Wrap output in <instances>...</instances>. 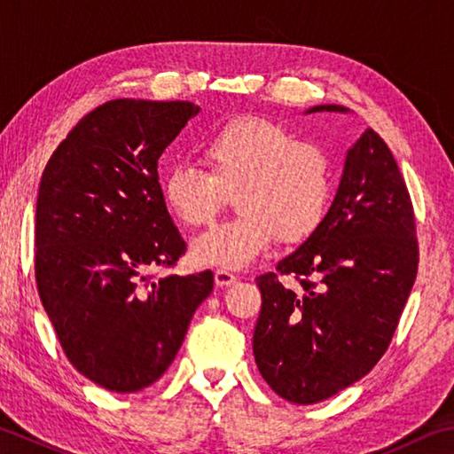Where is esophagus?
<instances>
[{
  "label": "esophagus",
  "mask_w": 454,
  "mask_h": 454,
  "mask_svg": "<svg viewBox=\"0 0 454 454\" xmlns=\"http://www.w3.org/2000/svg\"><path fill=\"white\" fill-rule=\"evenodd\" d=\"M236 279L238 278L234 274H230V271H226V270H216V271H214V282H216L218 287L232 286V284H236Z\"/></svg>",
  "instance_id": "1"
}]
</instances>
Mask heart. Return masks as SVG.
Segmentation results:
<instances>
[{
  "instance_id": "1",
  "label": "heart",
  "mask_w": 454,
  "mask_h": 454,
  "mask_svg": "<svg viewBox=\"0 0 454 454\" xmlns=\"http://www.w3.org/2000/svg\"><path fill=\"white\" fill-rule=\"evenodd\" d=\"M208 172L176 164L162 178V200L180 224L199 228L216 218L234 192L236 218L192 244L199 266L240 270L274 242H303L324 220L332 167L324 148L300 141L279 122L238 114L199 146Z\"/></svg>"
}]
</instances>
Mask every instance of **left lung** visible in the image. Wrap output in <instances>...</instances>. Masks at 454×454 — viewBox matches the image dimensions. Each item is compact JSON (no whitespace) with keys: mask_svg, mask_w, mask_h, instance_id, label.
<instances>
[{"mask_svg":"<svg viewBox=\"0 0 454 454\" xmlns=\"http://www.w3.org/2000/svg\"><path fill=\"white\" fill-rule=\"evenodd\" d=\"M348 113L319 105L308 113ZM419 268L413 202L389 146L367 129L349 148L332 208L258 282L254 357L279 397L311 405L359 381L389 348ZM294 275L295 291L278 279Z\"/></svg>","mask_w":454,"mask_h":454,"instance_id":"obj_1","label":"left lung"}]
</instances>
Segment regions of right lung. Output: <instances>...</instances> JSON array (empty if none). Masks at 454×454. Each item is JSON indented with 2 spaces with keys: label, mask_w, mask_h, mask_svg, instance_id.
I'll return each instance as SVG.
<instances>
[{
  "label": "right lung",
  "mask_w": 454,
  "mask_h": 454,
  "mask_svg": "<svg viewBox=\"0 0 454 454\" xmlns=\"http://www.w3.org/2000/svg\"><path fill=\"white\" fill-rule=\"evenodd\" d=\"M200 106L114 98L49 159L35 210V282L65 356L114 393L153 385L214 287L164 274L186 244L162 200L159 159Z\"/></svg>",
  "instance_id": "right-lung-1"
}]
</instances>
